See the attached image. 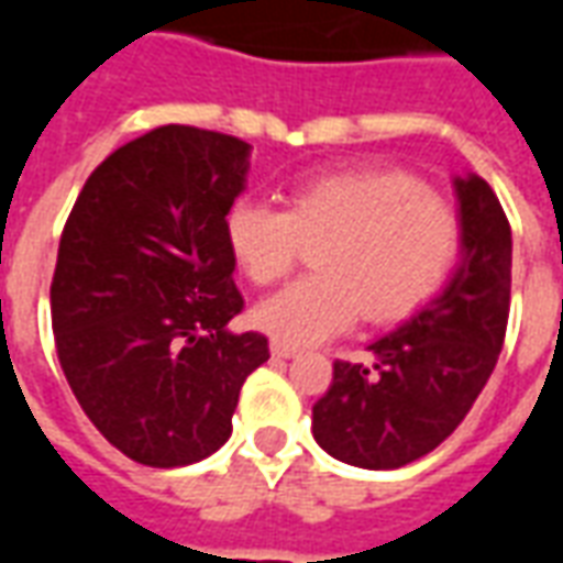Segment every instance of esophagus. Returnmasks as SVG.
<instances>
[{
    "mask_svg": "<svg viewBox=\"0 0 563 563\" xmlns=\"http://www.w3.org/2000/svg\"><path fill=\"white\" fill-rule=\"evenodd\" d=\"M271 355H277V358H295L298 350H295V346H286V343L280 341H274L271 343Z\"/></svg>",
    "mask_w": 563,
    "mask_h": 563,
    "instance_id": "esophagus-1",
    "label": "esophagus"
}]
</instances>
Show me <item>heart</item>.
<instances>
[{
    "label": "heart",
    "mask_w": 563,
    "mask_h": 563,
    "mask_svg": "<svg viewBox=\"0 0 563 563\" xmlns=\"http://www.w3.org/2000/svg\"><path fill=\"white\" fill-rule=\"evenodd\" d=\"M238 265L258 286L283 280L317 244L305 280L265 298L256 325L286 346H317L365 317L389 325L434 298L459 262L461 220L404 172H329L295 184L286 210L238 198L225 213Z\"/></svg>",
    "instance_id": "1"
}]
</instances>
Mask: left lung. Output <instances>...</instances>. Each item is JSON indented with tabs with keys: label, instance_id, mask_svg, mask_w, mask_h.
Segmentation results:
<instances>
[{
	"label": "left lung",
	"instance_id": "1",
	"mask_svg": "<svg viewBox=\"0 0 563 563\" xmlns=\"http://www.w3.org/2000/svg\"><path fill=\"white\" fill-rule=\"evenodd\" d=\"M464 262L443 295L374 341L371 362H334L313 404V437L338 461L395 471L422 459L471 413L504 350L512 232L495 189L455 180Z\"/></svg>",
	"mask_w": 563,
	"mask_h": 563
}]
</instances>
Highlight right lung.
<instances>
[{
    "label": "right lung",
    "mask_w": 563,
    "mask_h": 563,
    "mask_svg": "<svg viewBox=\"0 0 563 563\" xmlns=\"http://www.w3.org/2000/svg\"><path fill=\"white\" fill-rule=\"evenodd\" d=\"M250 144L159 126L87 177L59 238L51 322L59 367L99 434L147 467L208 459L232 434L268 338L225 329L234 286L225 213Z\"/></svg>",
    "instance_id": "add662e5"
}]
</instances>
